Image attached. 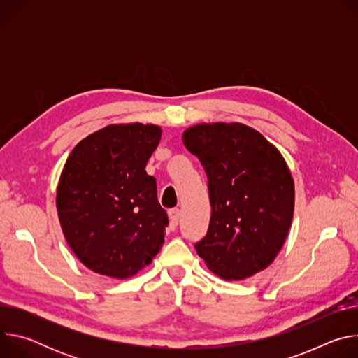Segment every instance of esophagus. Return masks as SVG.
Listing matches in <instances>:
<instances>
[{"label": "esophagus", "instance_id": "34e87169", "mask_svg": "<svg viewBox=\"0 0 358 358\" xmlns=\"http://www.w3.org/2000/svg\"><path fill=\"white\" fill-rule=\"evenodd\" d=\"M169 217H170V220H171V224H173L174 227H177L178 222H180V210H178V208L170 210V211H169Z\"/></svg>", "mask_w": 358, "mask_h": 358}]
</instances>
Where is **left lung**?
Masks as SVG:
<instances>
[{
  "mask_svg": "<svg viewBox=\"0 0 358 358\" xmlns=\"http://www.w3.org/2000/svg\"><path fill=\"white\" fill-rule=\"evenodd\" d=\"M208 177L211 221L195 243L208 269L243 280L280 252L294 211V181L280 151L243 123H199L182 133Z\"/></svg>",
  "mask_w": 358,
  "mask_h": 358,
  "instance_id": "obj_1",
  "label": "left lung"
}]
</instances>
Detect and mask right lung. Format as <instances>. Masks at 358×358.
<instances>
[{
  "instance_id": "add662e5",
  "label": "right lung",
  "mask_w": 358,
  "mask_h": 358,
  "mask_svg": "<svg viewBox=\"0 0 358 358\" xmlns=\"http://www.w3.org/2000/svg\"><path fill=\"white\" fill-rule=\"evenodd\" d=\"M156 124H109L80 140L57 187L64 236L90 271L134 276L164 243L169 218L145 164L160 143Z\"/></svg>"
}]
</instances>
